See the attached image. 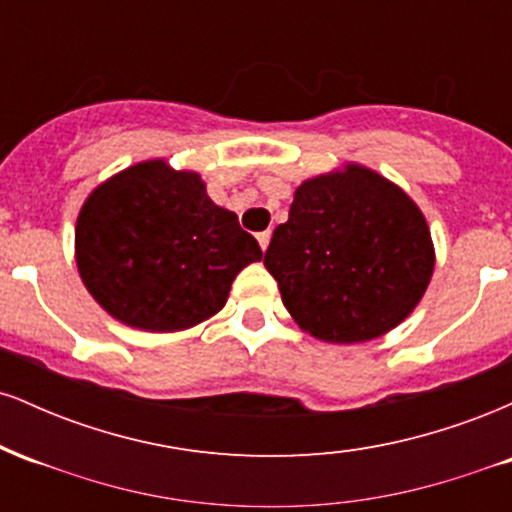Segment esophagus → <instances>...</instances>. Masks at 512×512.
<instances>
[{
	"label": "esophagus",
	"instance_id": "1",
	"mask_svg": "<svg viewBox=\"0 0 512 512\" xmlns=\"http://www.w3.org/2000/svg\"><path fill=\"white\" fill-rule=\"evenodd\" d=\"M269 240H272V231H262V233H257V243H260L262 252L269 248Z\"/></svg>",
	"mask_w": 512,
	"mask_h": 512
}]
</instances>
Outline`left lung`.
I'll return each mask as SVG.
<instances>
[{
    "label": "left lung",
    "mask_w": 512,
    "mask_h": 512,
    "mask_svg": "<svg viewBox=\"0 0 512 512\" xmlns=\"http://www.w3.org/2000/svg\"><path fill=\"white\" fill-rule=\"evenodd\" d=\"M433 264L424 214L363 166L305 180L264 252L293 320L334 344L397 327L424 296Z\"/></svg>",
    "instance_id": "8db88e82"
}]
</instances>
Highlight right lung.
<instances>
[{
  "mask_svg": "<svg viewBox=\"0 0 512 512\" xmlns=\"http://www.w3.org/2000/svg\"><path fill=\"white\" fill-rule=\"evenodd\" d=\"M74 243L88 293L144 332L187 330L216 315L240 269L262 260L257 240L211 202L202 178L166 161L137 163L98 185Z\"/></svg>",
  "mask_w": 512,
  "mask_h": 512,
  "instance_id": "1",
  "label": "right lung"
}]
</instances>
